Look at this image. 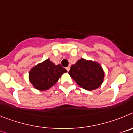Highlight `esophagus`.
<instances>
[{
    "mask_svg": "<svg viewBox=\"0 0 133 133\" xmlns=\"http://www.w3.org/2000/svg\"><path fill=\"white\" fill-rule=\"evenodd\" d=\"M66 70H67L68 72H69V70H70V67H69V66H68V67L66 68Z\"/></svg>",
    "mask_w": 133,
    "mask_h": 133,
    "instance_id": "34e87169",
    "label": "esophagus"
}]
</instances>
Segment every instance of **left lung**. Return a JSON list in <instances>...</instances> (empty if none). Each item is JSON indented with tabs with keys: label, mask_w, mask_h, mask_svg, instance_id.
<instances>
[{
	"label": "left lung",
	"mask_w": 133,
	"mask_h": 133,
	"mask_svg": "<svg viewBox=\"0 0 133 133\" xmlns=\"http://www.w3.org/2000/svg\"><path fill=\"white\" fill-rule=\"evenodd\" d=\"M69 74L79 87L87 90L100 87L104 78V70L98 62L83 58L71 66Z\"/></svg>",
	"instance_id": "obj_1"
}]
</instances>
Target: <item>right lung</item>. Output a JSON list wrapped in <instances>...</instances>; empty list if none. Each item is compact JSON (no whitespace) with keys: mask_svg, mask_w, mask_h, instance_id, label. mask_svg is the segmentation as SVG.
Segmentation results:
<instances>
[{"mask_svg":"<svg viewBox=\"0 0 133 133\" xmlns=\"http://www.w3.org/2000/svg\"><path fill=\"white\" fill-rule=\"evenodd\" d=\"M66 72L67 70L61 64L56 65L50 58H47L30 69L29 80L35 89L44 91L55 85L62 75Z\"/></svg>","mask_w":133,"mask_h":133,"instance_id":"1","label":"right lung"}]
</instances>
